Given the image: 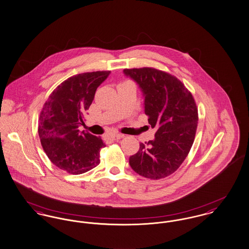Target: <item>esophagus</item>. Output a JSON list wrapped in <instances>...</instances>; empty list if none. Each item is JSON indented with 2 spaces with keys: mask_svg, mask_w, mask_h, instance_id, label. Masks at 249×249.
<instances>
[{
  "mask_svg": "<svg viewBox=\"0 0 249 249\" xmlns=\"http://www.w3.org/2000/svg\"><path fill=\"white\" fill-rule=\"evenodd\" d=\"M123 137H124V135H122V134H111V135L109 136V138H110L112 141L120 140V139H122Z\"/></svg>",
  "mask_w": 249,
  "mask_h": 249,
  "instance_id": "obj_1",
  "label": "esophagus"
}]
</instances>
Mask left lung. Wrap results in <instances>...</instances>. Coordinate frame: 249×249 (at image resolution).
Masks as SVG:
<instances>
[{"label": "left lung", "instance_id": "left-lung-1", "mask_svg": "<svg viewBox=\"0 0 249 249\" xmlns=\"http://www.w3.org/2000/svg\"><path fill=\"white\" fill-rule=\"evenodd\" d=\"M124 74L139 85L149 124L157 129L153 141L140 143L129 165L145 178H165L182 165L194 142L195 100L179 79L166 72L143 67L124 69Z\"/></svg>", "mask_w": 249, "mask_h": 249}]
</instances>
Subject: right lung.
I'll return each instance as SVG.
<instances>
[{
	"label": "right lung",
	"mask_w": 249,
	"mask_h": 249,
	"mask_svg": "<svg viewBox=\"0 0 249 249\" xmlns=\"http://www.w3.org/2000/svg\"><path fill=\"white\" fill-rule=\"evenodd\" d=\"M110 71H96L73 76L62 82L50 95L40 113L38 134L42 147L53 164L70 174H81L99 163L100 137L79 132L84 124L98 86Z\"/></svg>",
	"instance_id": "1"
}]
</instances>
